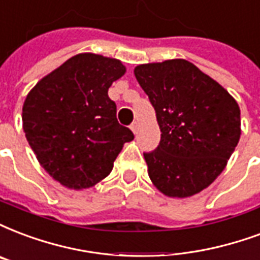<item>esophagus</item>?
<instances>
[{
	"mask_svg": "<svg viewBox=\"0 0 260 260\" xmlns=\"http://www.w3.org/2000/svg\"><path fill=\"white\" fill-rule=\"evenodd\" d=\"M130 128H132V132L134 133V134H137V130H138V123L137 122H134L132 124V126H130Z\"/></svg>",
	"mask_w": 260,
	"mask_h": 260,
	"instance_id": "34e87169",
	"label": "esophagus"
}]
</instances>
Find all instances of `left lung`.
Returning <instances> with one entry per match:
<instances>
[{
  "label": "left lung",
  "mask_w": 260,
  "mask_h": 260,
  "mask_svg": "<svg viewBox=\"0 0 260 260\" xmlns=\"http://www.w3.org/2000/svg\"><path fill=\"white\" fill-rule=\"evenodd\" d=\"M156 111L161 138L144 153L153 186L167 197H190L225 170L241 136L240 107L225 87L188 60L134 68Z\"/></svg>",
  "instance_id": "8db88e82"
}]
</instances>
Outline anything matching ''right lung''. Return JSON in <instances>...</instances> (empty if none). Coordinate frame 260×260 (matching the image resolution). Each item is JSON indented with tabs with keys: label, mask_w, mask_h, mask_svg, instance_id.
<instances>
[{
	"label": "right lung",
	"mask_w": 260,
	"mask_h": 260,
	"mask_svg": "<svg viewBox=\"0 0 260 260\" xmlns=\"http://www.w3.org/2000/svg\"><path fill=\"white\" fill-rule=\"evenodd\" d=\"M124 74L118 58L79 53L28 91L21 112L27 141L42 169L66 188L94 186L133 141L108 97L111 85Z\"/></svg>",
	"instance_id": "obj_1"
}]
</instances>
